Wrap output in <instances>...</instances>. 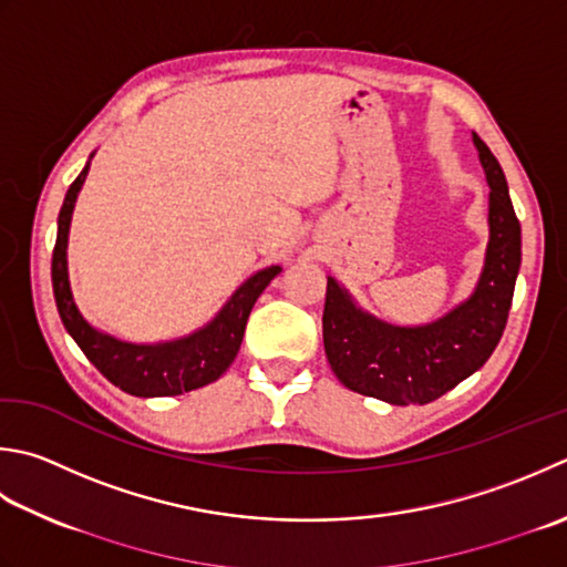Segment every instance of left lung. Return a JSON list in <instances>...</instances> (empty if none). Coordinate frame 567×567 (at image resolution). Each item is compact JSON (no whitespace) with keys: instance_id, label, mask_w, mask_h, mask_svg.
Returning a JSON list of instances; mask_svg holds the SVG:
<instances>
[{"instance_id":"left-lung-1","label":"left lung","mask_w":567,"mask_h":567,"mask_svg":"<svg viewBox=\"0 0 567 567\" xmlns=\"http://www.w3.org/2000/svg\"><path fill=\"white\" fill-rule=\"evenodd\" d=\"M474 144L492 186V238L482 280L467 302L435 324L403 329L363 315L327 280L324 351L331 371L353 393L393 405L432 403L482 369L504 334L520 268V226L502 166L476 132Z\"/></svg>"}]
</instances>
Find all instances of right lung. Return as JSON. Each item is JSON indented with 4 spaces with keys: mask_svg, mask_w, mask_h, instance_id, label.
<instances>
[{
    "mask_svg": "<svg viewBox=\"0 0 567 567\" xmlns=\"http://www.w3.org/2000/svg\"><path fill=\"white\" fill-rule=\"evenodd\" d=\"M87 166H91V162L85 164V169L78 174V179L71 184L69 194H65V202L59 214V236H55L51 258L53 297L65 331L81 347L85 359L110 383L130 395H179L196 391V388L206 383H214L226 373L233 359H236L255 299L260 297V292L282 268L280 265H272V268L255 272L248 282L238 287V292L230 297V302L220 309V315L206 329L196 331V334L186 339L154 343V347H137V343H125L107 334H100L75 309L69 287V270H65L71 214L75 206V196L85 182Z\"/></svg>",
    "mask_w": 567,
    "mask_h": 567,
    "instance_id": "right-lung-1",
    "label": "right lung"
}]
</instances>
